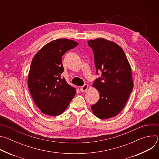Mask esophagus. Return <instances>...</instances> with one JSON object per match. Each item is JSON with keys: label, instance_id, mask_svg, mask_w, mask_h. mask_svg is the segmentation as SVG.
<instances>
[{"label": "esophagus", "instance_id": "34e87169", "mask_svg": "<svg viewBox=\"0 0 159 159\" xmlns=\"http://www.w3.org/2000/svg\"><path fill=\"white\" fill-rule=\"evenodd\" d=\"M89 88V85L87 84H84L83 86L80 87V90L82 92H86Z\"/></svg>", "mask_w": 159, "mask_h": 159}]
</instances>
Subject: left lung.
<instances>
[{
	"label": "left lung",
	"instance_id": "obj_1",
	"mask_svg": "<svg viewBox=\"0 0 159 159\" xmlns=\"http://www.w3.org/2000/svg\"><path fill=\"white\" fill-rule=\"evenodd\" d=\"M88 44L94 52L97 74L101 72L93 84L100 98L91 109L96 117L111 118L122 111L132 91L131 68L123 50L116 43L98 38L88 41Z\"/></svg>",
	"mask_w": 159,
	"mask_h": 159
}]
</instances>
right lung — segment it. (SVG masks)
<instances>
[{
    "instance_id": "right-lung-1",
    "label": "right lung",
    "mask_w": 159,
    "mask_h": 159,
    "mask_svg": "<svg viewBox=\"0 0 159 159\" xmlns=\"http://www.w3.org/2000/svg\"><path fill=\"white\" fill-rule=\"evenodd\" d=\"M78 44L72 39H55L45 44L33 58L28 87L36 105L45 115H61L75 95V89L61 77L64 71L61 57Z\"/></svg>"
}]
</instances>
